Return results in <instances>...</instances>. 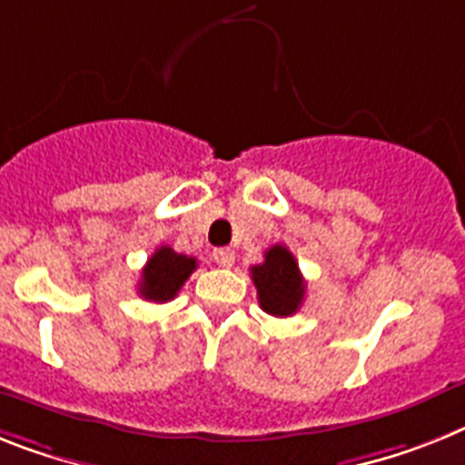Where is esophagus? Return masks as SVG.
<instances>
[{
  "label": "esophagus",
  "instance_id": "34e87169",
  "mask_svg": "<svg viewBox=\"0 0 465 465\" xmlns=\"http://www.w3.org/2000/svg\"><path fill=\"white\" fill-rule=\"evenodd\" d=\"M214 262L220 264V267H232L233 260H236V255H233V251H229V248H217V251L213 252Z\"/></svg>",
  "mask_w": 465,
  "mask_h": 465
}]
</instances>
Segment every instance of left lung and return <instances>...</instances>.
<instances>
[{"label":"left lung","mask_w":465,"mask_h":465,"mask_svg":"<svg viewBox=\"0 0 465 465\" xmlns=\"http://www.w3.org/2000/svg\"><path fill=\"white\" fill-rule=\"evenodd\" d=\"M257 302L272 317H291L305 300V279L286 245H272L264 262L251 267Z\"/></svg>","instance_id":"1"}]
</instances>
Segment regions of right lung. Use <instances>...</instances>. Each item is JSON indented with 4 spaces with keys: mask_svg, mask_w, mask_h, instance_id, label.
<instances>
[{
    "mask_svg": "<svg viewBox=\"0 0 465 465\" xmlns=\"http://www.w3.org/2000/svg\"><path fill=\"white\" fill-rule=\"evenodd\" d=\"M196 267L198 264L193 257L179 255L170 245H160L158 251L148 257L146 267L142 269L139 295L151 302H167L182 291Z\"/></svg>",
    "mask_w": 465,
    "mask_h": 465,
    "instance_id": "1",
    "label": "right lung"
}]
</instances>
